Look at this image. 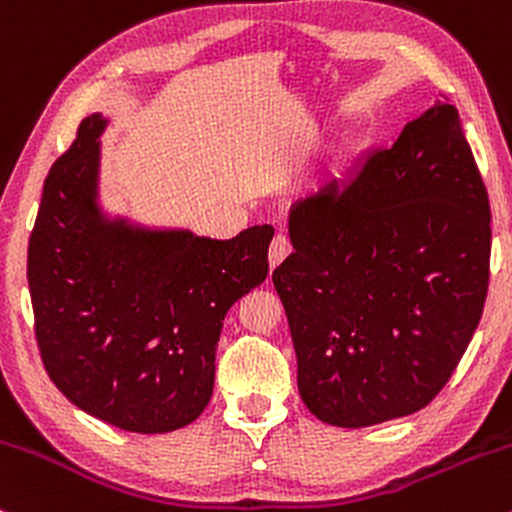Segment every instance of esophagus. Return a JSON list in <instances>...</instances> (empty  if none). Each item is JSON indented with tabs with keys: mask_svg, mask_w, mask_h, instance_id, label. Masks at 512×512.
<instances>
[{
	"mask_svg": "<svg viewBox=\"0 0 512 512\" xmlns=\"http://www.w3.org/2000/svg\"><path fill=\"white\" fill-rule=\"evenodd\" d=\"M291 255V243H289V238L286 236H274V240H272V245H269V267H279L281 262L286 260V257Z\"/></svg>",
	"mask_w": 512,
	"mask_h": 512,
	"instance_id": "1",
	"label": "esophagus"
}]
</instances>
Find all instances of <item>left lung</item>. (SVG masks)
<instances>
[{"instance_id": "1", "label": "left lung", "mask_w": 512, "mask_h": 512, "mask_svg": "<svg viewBox=\"0 0 512 512\" xmlns=\"http://www.w3.org/2000/svg\"><path fill=\"white\" fill-rule=\"evenodd\" d=\"M274 269L320 421L366 428L424 409L479 325L491 209L455 105L436 101L344 182L293 204Z\"/></svg>"}]
</instances>
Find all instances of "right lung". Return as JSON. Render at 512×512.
<instances>
[{
    "label": "right lung",
    "instance_id": "right-lung-1",
    "mask_svg": "<svg viewBox=\"0 0 512 512\" xmlns=\"http://www.w3.org/2000/svg\"><path fill=\"white\" fill-rule=\"evenodd\" d=\"M81 120L43 185L28 243L35 337L69 402L132 433H170L214 392L228 308L267 279L272 226L231 240L144 226L101 207V134Z\"/></svg>",
    "mask_w": 512,
    "mask_h": 512
}]
</instances>
